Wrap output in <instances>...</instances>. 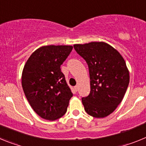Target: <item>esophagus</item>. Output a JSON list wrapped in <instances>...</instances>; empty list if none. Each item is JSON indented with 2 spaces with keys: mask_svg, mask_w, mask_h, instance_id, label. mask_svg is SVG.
Masks as SVG:
<instances>
[{
  "mask_svg": "<svg viewBox=\"0 0 146 146\" xmlns=\"http://www.w3.org/2000/svg\"><path fill=\"white\" fill-rule=\"evenodd\" d=\"M74 91H75L76 92H77V90H78V86H74Z\"/></svg>",
  "mask_w": 146,
  "mask_h": 146,
  "instance_id": "1",
  "label": "esophagus"
}]
</instances>
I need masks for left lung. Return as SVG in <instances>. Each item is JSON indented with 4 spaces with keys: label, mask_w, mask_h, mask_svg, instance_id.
<instances>
[{
    "label": "left lung",
    "mask_w": 146,
    "mask_h": 146,
    "mask_svg": "<svg viewBox=\"0 0 146 146\" xmlns=\"http://www.w3.org/2000/svg\"><path fill=\"white\" fill-rule=\"evenodd\" d=\"M87 63L91 91L82 98L85 110L94 118L111 114L121 102L129 82V72L121 54L105 42L74 44Z\"/></svg>",
    "instance_id": "8db88e82"
}]
</instances>
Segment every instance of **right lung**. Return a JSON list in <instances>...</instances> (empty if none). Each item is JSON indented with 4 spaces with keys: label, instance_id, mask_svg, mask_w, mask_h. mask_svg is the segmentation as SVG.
<instances>
[{
    "label": "right lung",
    "instance_id": "1",
    "mask_svg": "<svg viewBox=\"0 0 146 146\" xmlns=\"http://www.w3.org/2000/svg\"><path fill=\"white\" fill-rule=\"evenodd\" d=\"M72 48L70 45L43 46L24 66L23 91L33 110L44 119L55 121L63 116L73 96L60 70Z\"/></svg>",
    "mask_w": 146,
    "mask_h": 146
}]
</instances>
